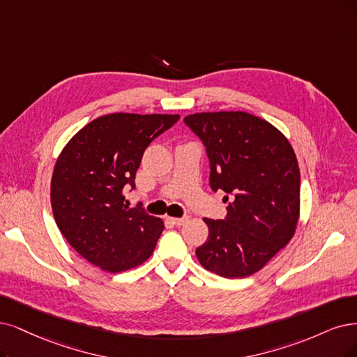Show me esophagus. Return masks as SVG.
I'll return each instance as SVG.
<instances>
[{
	"label": "esophagus",
	"mask_w": 357,
	"mask_h": 357,
	"mask_svg": "<svg viewBox=\"0 0 357 357\" xmlns=\"http://www.w3.org/2000/svg\"><path fill=\"white\" fill-rule=\"evenodd\" d=\"M169 220L174 223V225H176V227H182L183 223H187V218H169Z\"/></svg>",
	"instance_id": "1"
}]
</instances>
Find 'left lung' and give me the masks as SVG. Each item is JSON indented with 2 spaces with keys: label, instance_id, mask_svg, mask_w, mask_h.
<instances>
[{
  "label": "left lung",
  "instance_id": "1",
  "mask_svg": "<svg viewBox=\"0 0 357 357\" xmlns=\"http://www.w3.org/2000/svg\"><path fill=\"white\" fill-rule=\"evenodd\" d=\"M206 147L208 183L225 191V219H204L207 241L195 250L202 266L223 278L260 271L296 232L300 170L288 139L245 112L195 113L183 119Z\"/></svg>",
  "mask_w": 357,
  "mask_h": 357
}]
</instances>
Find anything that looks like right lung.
Returning a JSON list of instances; mask_svg holds the SVG:
<instances>
[{"mask_svg": "<svg viewBox=\"0 0 357 357\" xmlns=\"http://www.w3.org/2000/svg\"><path fill=\"white\" fill-rule=\"evenodd\" d=\"M178 121V114H105L79 130L59 155L52 213L64 238L92 265L117 273L154 252L163 220L130 208L125 191L135 188L145 149Z\"/></svg>", "mask_w": 357, "mask_h": 357, "instance_id": "obj_1", "label": "right lung"}]
</instances>
